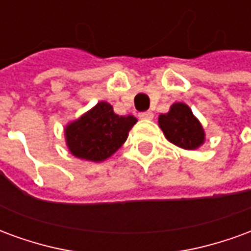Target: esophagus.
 Returning a JSON list of instances; mask_svg holds the SVG:
<instances>
[{
  "label": "esophagus",
  "mask_w": 251,
  "mask_h": 251,
  "mask_svg": "<svg viewBox=\"0 0 251 251\" xmlns=\"http://www.w3.org/2000/svg\"><path fill=\"white\" fill-rule=\"evenodd\" d=\"M138 117L141 118V120H152L153 118V113L152 111H142V113H140L138 114Z\"/></svg>",
  "instance_id": "34e87169"
}]
</instances>
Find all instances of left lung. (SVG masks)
Masks as SVG:
<instances>
[{
  "label": "left lung",
  "instance_id": "8db88e82",
  "mask_svg": "<svg viewBox=\"0 0 251 251\" xmlns=\"http://www.w3.org/2000/svg\"><path fill=\"white\" fill-rule=\"evenodd\" d=\"M158 126L169 142L185 151H195L205 141V131L188 104L176 102L168 113L158 115Z\"/></svg>",
  "mask_w": 251,
  "mask_h": 251
}]
</instances>
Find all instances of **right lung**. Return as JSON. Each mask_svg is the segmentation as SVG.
I'll list each match as a JSON object with an SVG mask.
<instances>
[{
	"label": "right lung",
	"mask_w": 251,
	"mask_h": 251,
	"mask_svg": "<svg viewBox=\"0 0 251 251\" xmlns=\"http://www.w3.org/2000/svg\"><path fill=\"white\" fill-rule=\"evenodd\" d=\"M136 122V117L115 114L111 104L100 100L77 120L67 124L66 145L76 158L102 163L124 145Z\"/></svg>",
	"instance_id": "add662e5"
}]
</instances>
